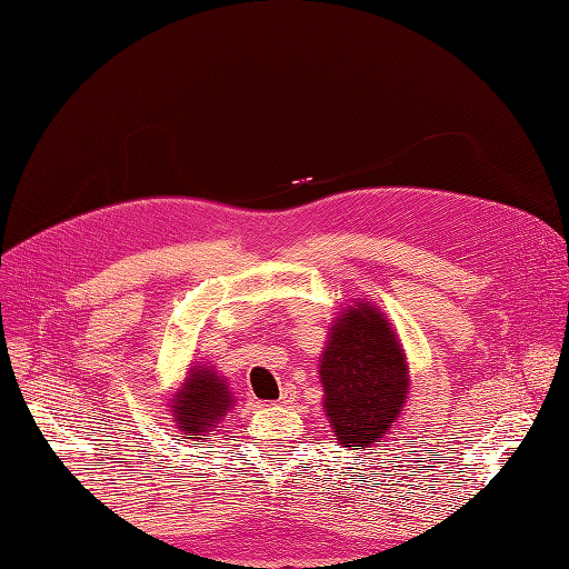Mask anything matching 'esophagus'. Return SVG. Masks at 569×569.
<instances>
[{
	"mask_svg": "<svg viewBox=\"0 0 569 569\" xmlns=\"http://www.w3.org/2000/svg\"><path fill=\"white\" fill-rule=\"evenodd\" d=\"M295 399H297V391L291 389V387H284L282 389V396H280V406H289V403H295Z\"/></svg>",
	"mask_w": 569,
	"mask_h": 569,
	"instance_id": "34e87169",
	"label": "esophagus"
}]
</instances>
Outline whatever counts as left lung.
<instances>
[{
  "label": "left lung",
  "instance_id": "8db88e82",
  "mask_svg": "<svg viewBox=\"0 0 569 569\" xmlns=\"http://www.w3.org/2000/svg\"><path fill=\"white\" fill-rule=\"evenodd\" d=\"M325 412L343 449L380 441L401 416L408 366L389 322L370 303L351 306L320 360Z\"/></svg>",
  "mask_w": 569,
  "mask_h": 569
}]
</instances>
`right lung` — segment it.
Returning <instances> with one entry per match:
<instances>
[{
	"label": "right lung",
	"mask_w": 569,
	"mask_h": 569,
	"mask_svg": "<svg viewBox=\"0 0 569 569\" xmlns=\"http://www.w3.org/2000/svg\"><path fill=\"white\" fill-rule=\"evenodd\" d=\"M232 391L211 368H194L173 399V422L184 439H206L218 432L220 420L232 408Z\"/></svg>",
	"instance_id": "add662e5"
}]
</instances>
